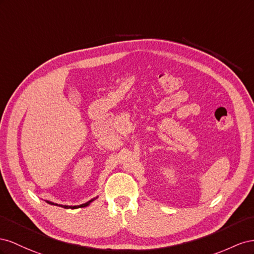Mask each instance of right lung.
Here are the masks:
<instances>
[{"label": "right lung", "instance_id": "right-lung-1", "mask_svg": "<svg viewBox=\"0 0 254 254\" xmlns=\"http://www.w3.org/2000/svg\"><path fill=\"white\" fill-rule=\"evenodd\" d=\"M97 199V198H96ZM95 200V199H91L90 201H88V202H86V203H84V204H81V205H74V206H71V205H62V204H57V203H53V202H51V201H47L49 204H51V205H57V206H62V207H64V208H78V207H85V206H87V205H89L91 202Z\"/></svg>", "mask_w": 254, "mask_h": 254}]
</instances>
